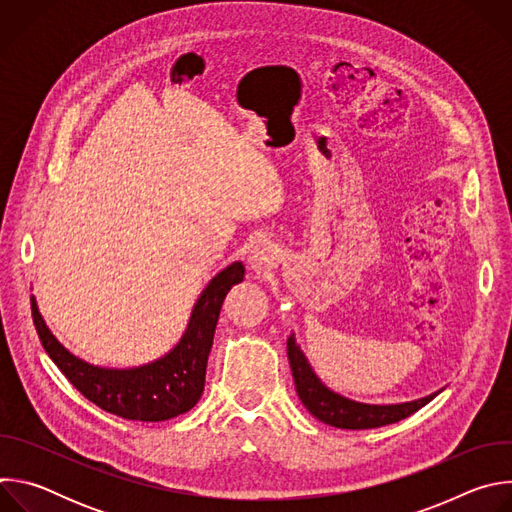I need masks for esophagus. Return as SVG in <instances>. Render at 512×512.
Masks as SVG:
<instances>
[{"label": "esophagus", "instance_id": "34e87169", "mask_svg": "<svg viewBox=\"0 0 512 512\" xmlns=\"http://www.w3.org/2000/svg\"><path fill=\"white\" fill-rule=\"evenodd\" d=\"M279 261V249L271 241H259L249 253V265L255 273H265Z\"/></svg>", "mask_w": 512, "mask_h": 512}]
</instances>
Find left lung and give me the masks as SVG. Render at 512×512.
<instances>
[{
  "mask_svg": "<svg viewBox=\"0 0 512 512\" xmlns=\"http://www.w3.org/2000/svg\"><path fill=\"white\" fill-rule=\"evenodd\" d=\"M287 358L298 397L302 399L306 409L316 419L340 429H373L397 423L425 407L431 399H435L446 389L444 387L440 391H433L431 395L405 403H364L336 393L316 375L294 332L287 338Z\"/></svg>",
  "mask_w": 512,
  "mask_h": 512,
  "instance_id": "1",
  "label": "left lung"
}]
</instances>
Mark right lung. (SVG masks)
Here are the masks:
<instances>
[{"instance_id": "1", "label": "right lung", "mask_w": 512, "mask_h": 512, "mask_svg": "<svg viewBox=\"0 0 512 512\" xmlns=\"http://www.w3.org/2000/svg\"><path fill=\"white\" fill-rule=\"evenodd\" d=\"M245 277V265L233 261L218 271L198 296L178 344L164 356L129 369L91 364L64 348L46 326L32 296V318L40 342L62 375L91 403L133 421H166L190 411L206 379V362L223 302Z\"/></svg>"}]
</instances>
